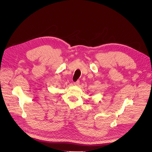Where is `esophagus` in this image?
Masks as SVG:
<instances>
[{
	"label": "esophagus",
	"instance_id": "1",
	"mask_svg": "<svg viewBox=\"0 0 152 152\" xmlns=\"http://www.w3.org/2000/svg\"><path fill=\"white\" fill-rule=\"evenodd\" d=\"M79 83H80L79 80H77V81H76V82H75L74 83V85H76V86H78V85H79Z\"/></svg>",
	"mask_w": 152,
	"mask_h": 152
}]
</instances>
